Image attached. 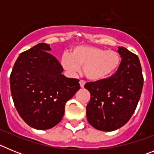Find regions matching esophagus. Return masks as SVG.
<instances>
[{
    "label": "esophagus",
    "instance_id": "obj_1",
    "mask_svg": "<svg viewBox=\"0 0 154 154\" xmlns=\"http://www.w3.org/2000/svg\"><path fill=\"white\" fill-rule=\"evenodd\" d=\"M79 84H80V86H81L82 88H84V85H85V82L84 81V80H80Z\"/></svg>",
    "mask_w": 154,
    "mask_h": 154
}]
</instances>
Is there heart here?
Listing matches in <instances>:
<instances>
[{
    "mask_svg": "<svg viewBox=\"0 0 154 154\" xmlns=\"http://www.w3.org/2000/svg\"><path fill=\"white\" fill-rule=\"evenodd\" d=\"M121 57L116 51H106L92 46H79L73 48L71 55L62 57V65L71 73H76L83 67L87 78L93 81L108 78L120 64Z\"/></svg>",
    "mask_w": 154,
    "mask_h": 154,
    "instance_id": "b5f03b06",
    "label": "heart"
}]
</instances>
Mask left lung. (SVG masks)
<instances>
[{"label":"left lung","mask_w":154,"mask_h":154,"mask_svg":"<svg viewBox=\"0 0 154 154\" xmlns=\"http://www.w3.org/2000/svg\"><path fill=\"white\" fill-rule=\"evenodd\" d=\"M118 52L122 61L113 75L85 85L91 94L86 106L87 120L103 131L117 130L130 120L143 86L138 56L124 47L118 48Z\"/></svg>","instance_id":"1"}]
</instances>
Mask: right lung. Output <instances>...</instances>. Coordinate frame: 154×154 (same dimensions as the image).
Returning a JSON list of instances; mask_svg holds the SVG:
<instances>
[{
	"label": "right lung",
	"mask_w": 154,
	"mask_h": 154,
	"mask_svg": "<svg viewBox=\"0 0 154 154\" xmlns=\"http://www.w3.org/2000/svg\"><path fill=\"white\" fill-rule=\"evenodd\" d=\"M49 45L39 43L21 53L10 75L12 99L23 120L48 130L62 120L65 103L80 89L77 79L62 74L63 68Z\"/></svg>",
	"instance_id": "1"
}]
</instances>
